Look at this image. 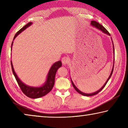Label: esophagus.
I'll return each mask as SVG.
<instances>
[{
  "instance_id": "esophagus-1",
  "label": "esophagus",
  "mask_w": 128,
  "mask_h": 128,
  "mask_svg": "<svg viewBox=\"0 0 128 128\" xmlns=\"http://www.w3.org/2000/svg\"><path fill=\"white\" fill-rule=\"evenodd\" d=\"M69 62V59L68 57H66V56H64V57L62 58V64H64V65L66 64Z\"/></svg>"
}]
</instances>
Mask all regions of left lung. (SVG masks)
<instances>
[{"label":"left lung","mask_w":128,"mask_h":128,"mask_svg":"<svg viewBox=\"0 0 128 128\" xmlns=\"http://www.w3.org/2000/svg\"><path fill=\"white\" fill-rule=\"evenodd\" d=\"M91 24H92V25L94 26H95V28H96L97 29H99V30H100L101 31H102V32H104V33L107 34H108V35L110 36V33L107 31V29H106L101 24H100L98 23V22H97L96 21H92V22H91ZM113 47H114V43H113ZM114 63L113 68H112V69L111 74H110L109 77H108V78L107 79V81H106V83H105L104 84V85L103 86V87H102V88H100V89H99L98 91H97V92H94V93H92V94H86V93L82 92H81V91H80L78 89V88H77L76 87V86L74 85V84H73V82L72 81V85H73V88H74V89H75L78 92L80 93V94H81V95H84V96H92V95H96V94H98V93H99V92H100V91H101L104 88V86H106V84H107V82L108 81V80H109L110 78H111V76H112V73H113V71H114Z\"/></svg>","instance_id":"left-lung-1"}]
</instances>
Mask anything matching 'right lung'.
I'll list each match as a JSON object with an SVG mask.
<instances>
[{"instance_id":"obj_1","label":"right lung","mask_w":128,"mask_h":128,"mask_svg":"<svg viewBox=\"0 0 128 128\" xmlns=\"http://www.w3.org/2000/svg\"><path fill=\"white\" fill-rule=\"evenodd\" d=\"M32 24V23L31 22L28 23L27 24L25 25L22 28H21L19 31L17 32L16 34H15L14 40V38L16 37L17 36H18L19 34L21 33L22 31L26 29V28L31 25ZM12 44L13 42L12 43L11 48ZM10 63H11V67L13 73H14L15 78H16L19 86H20L21 91H22V92L26 95V96L29 97V98L33 99L40 98V97L46 95L50 92L52 90V88H53L54 84H55V77L56 73L57 72L58 69H59V68L61 67L62 66L61 61H59L55 62V63L52 66L50 69L48 75H47L46 83H45L42 86H41V87L33 88L25 85L24 84L22 83V82L20 81V80L18 78L16 74V73L14 72V67H13V65L12 63V61H10Z\"/></svg>"}]
</instances>
